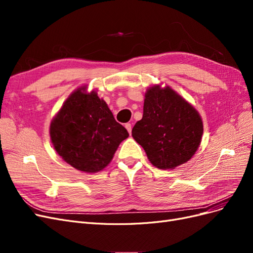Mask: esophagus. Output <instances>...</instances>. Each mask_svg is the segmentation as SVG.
Masks as SVG:
<instances>
[{
    "instance_id": "34e87169",
    "label": "esophagus",
    "mask_w": 253,
    "mask_h": 253,
    "mask_svg": "<svg viewBox=\"0 0 253 253\" xmlns=\"http://www.w3.org/2000/svg\"><path fill=\"white\" fill-rule=\"evenodd\" d=\"M126 128L127 129L128 134L131 135V133H132V126H131V124H126Z\"/></svg>"
}]
</instances>
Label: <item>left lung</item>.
<instances>
[{"instance_id": "left-lung-1", "label": "left lung", "mask_w": 253, "mask_h": 253, "mask_svg": "<svg viewBox=\"0 0 253 253\" xmlns=\"http://www.w3.org/2000/svg\"><path fill=\"white\" fill-rule=\"evenodd\" d=\"M200 114L185 99L167 86L150 87L145 93L142 119L137 121L133 138L158 169H174L187 163L203 136Z\"/></svg>"}]
</instances>
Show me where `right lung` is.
I'll list each match as a JSON object with an SVG mask.
<instances>
[{"mask_svg": "<svg viewBox=\"0 0 253 253\" xmlns=\"http://www.w3.org/2000/svg\"><path fill=\"white\" fill-rule=\"evenodd\" d=\"M78 88L66 99L50 124V139L58 154L75 169L95 173L108 166L126 128L115 120L96 91Z\"/></svg>", "mask_w": 253, "mask_h": 253, "instance_id": "obj_1", "label": "right lung"}]
</instances>
